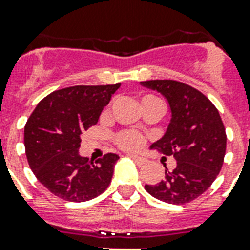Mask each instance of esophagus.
Listing matches in <instances>:
<instances>
[{
    "label": "esophagus",
    "instance_id": "1",
    "mask_svg": "<svg viewBox=\"0 0 250 250\" xmlns=\"http://www.w3.org/2000/svg\"><path fill=\"white\" fill-rule=\"evenodd\" d=\"M129 158L133 160L137 165H144L145 164V158L141 156H137V154H129Z\"/></svg>",
    "mask_w": 250,
    "mask_h": 250
}]
</instances>
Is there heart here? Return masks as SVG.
<instances>
[{"mask_svg":"<svg viewBox=\"0 0 250 250\" xmlns=\"http://www.w3.org/2000/svg\"><path fill=\"white\" fill-rule=\"evenodd\" d=\"M144 100H158V98L153 97V96H145L141 101H144ZM115 140H117V144L122 149L135 150V149L140 148L143 145L144 137L141 136L139 132H135V131H125V132L119 133Z\"/></svg>","mask_w":250,"mask_h":250,"instance_id":"b5f03b06","label":"heart"}]
</instances>
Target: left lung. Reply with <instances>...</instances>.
Returning <instances> with one entry per match:
<instances>
[{
  "mask_svg": "<svg viewBox=\"0 0 250 250\" xmlns=\"http://www.w3.org/2000/svg\"><path fill=\"white\" fill-rule=\"evenodd\" d=\"M141 85L156 90L170 107V123L150 149L174 156L176 166L157 184H146L153 197L183 205L201 196L219 174L226 154V129L217 107L206 96L176 80H148Z\"/></svg>",
  "mask_w": 250,
  "mask_h": 250,
  "instance_id": "obj_1",
  "label": "left lung"
}]
</instances>
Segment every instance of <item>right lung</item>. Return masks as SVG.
I'll use <instances>...</instances> for the list:
<instances>
[{"instance_id":"right-lung-1","label":"right lung","mask_w":250,"mask_h":250,"mask_svg":"<svg viewBox=\"0 0 250 250\" xmlns=\"http://www.w3.org/2000/svg\"><path fill=\"white\" fill-rule=\"evenodd\" d=\"M121 84L75 85L56 90L37 104L24 127L25 156L39 182L71 202L97 197L109 187L119 157L96 162L79 154L80 136L97 123Z\"/></svg>"}]
</instances>
